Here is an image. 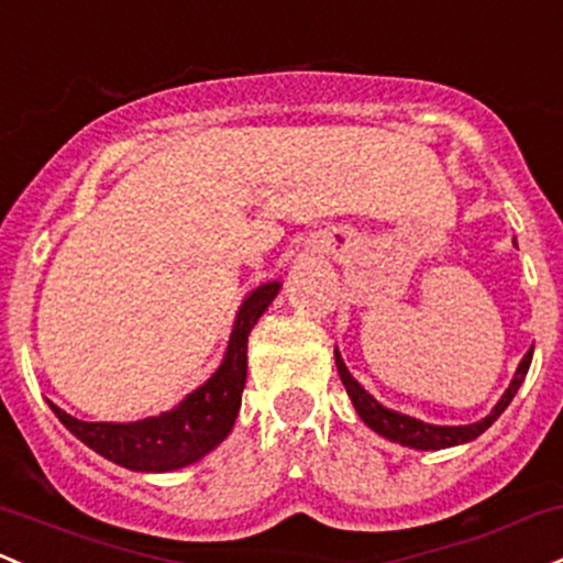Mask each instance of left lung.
I'll use <instances>...</instances> for the list:
<instances>
[{
	"label": "left lung",
	"mask_w": 563,
	"mask_h": 563,
	"mask_svg": "<svg viewBox=\"0 0 563 563\" xmlns=\"http://www.w3.org/2000/svg\"><path fill=\"white\" fill-rule=\"evenodd\" d=\"M532 352H534V347L523 355L521 363H518L510 387L505 390L503 398L497 400V406H494L489 417H484L481 422H473V424H430V422H422V419H417V417H409V413L387 409V406H382L372 393L363 390L361 382H355V376H352L350 368L344 366L339 350H333V355H336L339 376H342V385L347 387L352 406H355L357 417H361L368 428H372L374 432H379V435L387 438V441L400 443V446L422 449V452H435V449H449V446H460V443H471L481 435V432L489 430L492 424L497 422L499 413L508 409L512 395H516L518 387H521L523 376H527V372H529V363H532Z\"/></svg>",
	"instance_id": "left-lung-1"
}]
</instances>
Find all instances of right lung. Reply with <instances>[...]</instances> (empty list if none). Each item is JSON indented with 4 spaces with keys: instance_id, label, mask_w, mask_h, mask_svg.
I'll return each mask as SVG.
<instances>
[{
    "instance_id": "right-lung-1",
    "label": "right lung",
    "mask_w": 563,
    "mask_h": 563,
    "mask_svg": "<svg viewBox=\"0 0 563 563\" xmlns=\"http://www.w3.org/2000/svg\"><path fill=\"white\" fill-rule=\"evenodd\" d=\"M280 283L272 280L245 296L234 318L224 361L206 385L189 393L176 409L139 422H82L47 400L64 428L85 446L135 473H170L213 452L230 435L249 374V333L272 305Z\"/></svg>"
}]
</instances>
